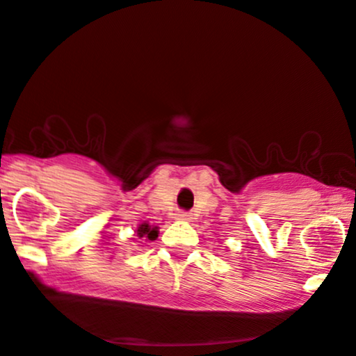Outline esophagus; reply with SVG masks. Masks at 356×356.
Returning <instances> with one entry per match:
<instances>
[{"instance_id":"obj_1","label":"esophagus","mask_w":356,"mask_h":356,"mask_svg":"<svg viewBox=\"0 0 356 356\" xmlns=\"http://www.w3.org/2000/svg\"><path fill=\"white\" fill-rule=\"evenodd\" d=\"M176 218L179 219V221H190V219H192V214L187 213V211H179L176 214Z\"/></svg>"}]
</instances>
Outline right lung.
I'll return each instance as SVG.
<instances>
[{"label":"right lung","mask_w":356,"mask_h":356,"mask_svg":"<svg viewBox=\"0 0 356 356\" xmlns=\"http://www.w3.org/2000/svg\"><path fill=\"white\" fill-rule=\"evenodd\" d=\"M138 237H147V240H156L158 237V227H152L148 222L140 224L137 229Z\"/></svg>","instance_id":"obj_1"}]
</instances>
